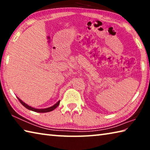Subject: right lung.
Listing matches in <instances>:
<instances>
[{
	"mask_svg": "<svg viewBox=\"0 0 150 150\" xmlns=\"http://www.w3.org/2000/svg\"><path fill=\"white\" fill-rule=\"evenodd\" d=\"M17 98H18V99L19 100L20 103H21L22 105L24 106V107H26L27 109H28V110H32V111H34V112H51V111L54 110V109H55V108H57V106H59V103H60V100H59L56 104H55L54 106H51V107L46 108H43V109H38V108H33V107H32V106H28V105H26V103H24L21 99H20L18 97H17Z\"/></svg>",
	"mask_w": 150,
	"mask_h": 150,
	"instance_id": "obj_1",
	"label": "right lung"
}]
</instances>
